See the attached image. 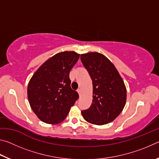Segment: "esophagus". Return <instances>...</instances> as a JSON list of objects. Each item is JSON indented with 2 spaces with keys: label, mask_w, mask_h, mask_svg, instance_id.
Instances as JSON below:
<instances>
[{
  "label": "esophagus",
  "mask_w": 159,
  "mask_h": 159,
  "mask_svg": "<svg viewBox=\"0 0 159 159\" xmlns=\"http://www.w3.org/2000/svg\"><path fill=\"white\" fill-rule=\"evenodd\" d=\"M77 92H78V93H79V95H80V94H81V90H80L79 88V89L77 90Z\"/></svg>",
  "instance_id": "obj_1"
}]
</instances>
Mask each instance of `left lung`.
<instances>
[{
	"instance_id": "8db88e82",
	"label": "left lung",
	"mask_w": 159,
	"mask_h": 159,
	"mask_svg": "<svg viewBox=\"0 0 159 159\" xmlns=\"http://www.w3.org/2000/svg\"><path fill=\"white\" fill-rule=\"evenodd\" d=\"M80 60L93 81V101L81 114L94 125H104L116 119L126 103L127 90L118 70L104 55L90 52L80 55Z\"/></svg>"
}]
</instances>
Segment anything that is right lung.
Returning <instances> with one entry per match:
<instances>
[{
	"mask_svg": "<svg viewBox=\"0 0 159 159\" xmlns=\"http://www.w3.org/2000/svg\"><path fill=\"white\" fill-rule=\"evenodd\" d=\"M80 57L74 51H64L48 59L29 80L27 95L31 109L48 124L65 119L79 94L71 88L69 73Z\"/></svg>",
	"mask_w": 159,
	"mask_h": 159,
	"instance_id": "1",
	"label": "right lung"
}]
</instances>
